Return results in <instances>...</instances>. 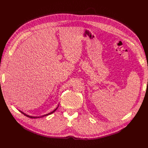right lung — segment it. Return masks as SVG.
Segmentation results:
<instances>
[{"mask_svg":"<svg viewBox=\"0 0 148 148\" xmlns=\"http://www.w3.org/2000/svg\"><path fill=\"white\" fill-rule=\"evenodd\" d=\"M58 106H59V105L58 106V107L56 108V109L54 110H53L51 112H49V113H48V114H45V115H43V116H29V115H27V114H26V113H24V112H23V111H21V110H19V112H21V113L22 114H23L24 116H27V117H29V118H31V119H36V118H41V117H45V116H49V115H50V114H53V112H55L56 110V109H58Z\"/></svg>","mask_w":148,"mask_h":148,"instance_id":"add662e5","label":"right lung"}]
</instances>
